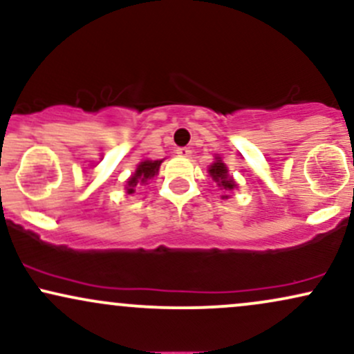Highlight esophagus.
Masks as SVG:
<instances>
[{"instance_id":"obj_1","label":"esophagus","mask_w":354,"mask_h":354,"mask_svg":"<svg viewBox=\"0 0 354 354\" xmlns=\"http://www.w3.org/2000/svg\"><path fill=\"white\" fill-rule=\"evenodd\" d=\"M176 154L181 158H188V156H191V149L186 148V146H181V148L176 149Z\"/></svg>"}]
</instances>
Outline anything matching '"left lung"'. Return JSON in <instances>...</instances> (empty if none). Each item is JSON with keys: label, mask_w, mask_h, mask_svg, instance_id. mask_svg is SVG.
<instances>
[{"label": "left lung", "mask_w": 354, "mask_h": 354, "mask_svg": "<svg viewBox=\"0 0 354 354\" xmlns=\"http://www.w3.org/2000/svg\"><path fill=\"white\" fill-rule=\"evenodd\" d=\"M209 174L214 181L218 183V186L221 189H233L236 186V183L233 181V178L228 176V169H226V165L221 163V160H218L216 163L211 165Z\"/></svg>", "instance_id": "1"}]
</instances>
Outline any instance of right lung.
I'll use <instances>...</instances> for the list:
<instances>
[{"label":"right lung","instance_id":"add662e5","mask_svg":"<svg viewBox=\"0 0 354 354\" xmlns=\"http://www.w3.org/2000/svg\"><path fill=\"white\" fill-rule=\"evenodd\" d=\"M160 165L161 161H143V163L138 166L135 174L128 181V193H135V186L138 183H146V180L153 178L158 173V169H160Z\"/></svg>","mask_w":354,"mask_h":354}]
</instances>
